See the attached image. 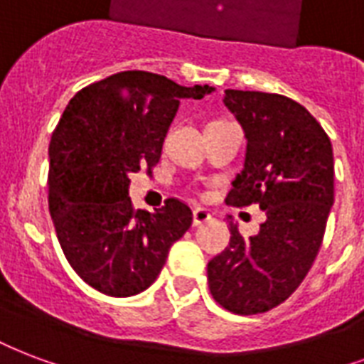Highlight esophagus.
Returning a JSON list of instances; mask_svg holds the SVG:
<instances>
[{
	"label": "esophagus",
	"mask_w": 364,
	"mask_h": 364,
	"mask_svg": "<svg viewBox=\"0 0 364 364\" xmlns=\"http://www.w3.org/2000/svg\"><path fill=\"white\" fill-rule=\"evenodd\" d=\"M207 220H211V213L207 211V209H201V207L193 209V226H201Z\"/></svg>",
	"instance_id": "34e87169"
}]
</instances>
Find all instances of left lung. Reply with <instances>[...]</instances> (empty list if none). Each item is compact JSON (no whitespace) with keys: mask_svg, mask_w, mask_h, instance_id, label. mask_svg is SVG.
<instances>
[{"mask_svg":"<svg viewBox=\"0 0 364 364\" xmlns=\"http://www.w3.org/2000/svg\"><path fill=\"white\" fill-rule=\"evenodd\" d=\"M224 105L247 140L226 203H259L267 220L247 240L230 220V245L209 261L207 280L218 305L257 315L296 291L321 250L334 205V153L315 117L286 95L226 90Z\"/></svg>","mask_w":364,"mask_h":364,"instance_id":"8db88e82","label":"left lung"}]
</instances>
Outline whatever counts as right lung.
Returning a JSON list of instances; mask_svg holds the SVG:
<instances>
[{"instance_id":"1","label":"right lung","mask_w":364,"mask_h":364,"mask_svg":"<svg viewBox=\"0 0 364 364\" xmlns=\"http://www.w3.org/2000/svg\"><path fill=\"white\" fill-rule=\"evenodd\" d=\"M213 92L124 70L68 101L49 144V215L70 267L101 294L130 297L149 288L192 226V209L178 199L134 211L128 188L132 172L159 161L180 100Z\"/></svg>"}]
</instances>
